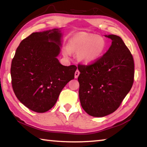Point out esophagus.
I'll return each instance as SVG.
<instances>
[{"mask_svg": "<svg viewBox=\"0 0 147 147\" xmlns=\"http://www.w3.org/2000/svg\"><path fill=\"white\" fill-rule=\"evenodd\" d=\"M79 74H80L79 71H78V70H76V72H75V73H74V78H78Z\"/></svg>", "mask_w": 147, "mask_h": 147, "instance_id": "34e87169", "label": "esophagus"}]
</instances>
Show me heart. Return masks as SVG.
Returning <instances> with one entry per match:
<instances>
[{"label": "heart", "instance_id": "b5f03b06", "mask_svg": "<svg viewBox=\"0 0 147 147\" xmlns=\"http://www.w3.org/2000/svg\"><path fill=\"white\" fill-rule=\"evenodd\" d=\"M107 46V42L102 36L85 32L74 34L68 43L69 50L78 53L80 60L85 64L94 63L99 60L105 53ZM69 51L65 49L63 54L69 56Z\"/></svg>", "mask_w": 147, "mask_h": 147}]
</instances>
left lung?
<instances>
[{
  "label": "left lung",
  "instance_id": "8db88e82",
  "mask_svg": "<svg viewBox=\"0 0 147 147\" xmlns=\"http://www.w3.org/2000/svg\"><path fill=\"white\" fill-rule=\"evenodd\" d=\"M109 50L89 65H78L79 98L90 116L104 117L114 113L131 89L134 76L132 55L124 42L115 34Z\"/></svg>",
  "mask_w": 147,
  "mask_h": 147
}]
</instances>
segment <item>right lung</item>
<instances>
[{"instance_id": "1", "label": "right lung", "mask_w": 147, "mask_h": 147, "mask_svg": "<svg viewBox=\"0 0 147 147\" xmlns=\"http://www.w3.org/2000/svg\"><path fill=\"white\" fill-rule=\"evenodd\" d=\"M60 29L35 32L20 42L11 67L13 91L23 105L36 113L49 111L60 92L74 78L77 67L57 58L62 47Z\"/></svg>"}]
</instances>
